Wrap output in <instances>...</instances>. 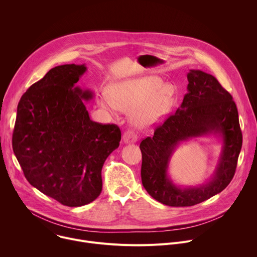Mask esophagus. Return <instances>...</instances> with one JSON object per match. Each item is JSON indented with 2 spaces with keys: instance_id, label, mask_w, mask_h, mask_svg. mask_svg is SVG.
<instances>
[{
  "instance_id": "1",
  "label": "esophagus",
  "mask_w": 257,
  "mask_h": 257,
  "mask_svg": "<svg viewBox=\"0 0 257 257\" xmlns=\"http://www.w3.org/2000/svg\"><path fill=\"white\" fill-rule=\"evenodd\" d=\"M137 134L133 131H126L123 135V140L125 143H133V142H136L137 141Z\"/></svg>"
}]
</instances>
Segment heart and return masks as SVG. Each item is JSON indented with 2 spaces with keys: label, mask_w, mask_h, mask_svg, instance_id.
I'll return each mask as SVG.
<instances>
[{
  "label": "heart",
  "mask_w": 257,
  "mask_h": 257,
  "mask_svg": "<svg viewBox=\"0 0 257 257\" xmlns=\"http://www.w3.org/2000/svg\"><path fill=\"white\" fill-rule=\"evenodd\" d=\"M101 106L114 113L116 108L130 111L136 127H148L160 122L171 111L173 95L161 78L144 76L113 82L106 89Z\"/></svg>",
  "instance_id": "heart-1"
}]
</instances>
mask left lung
<instances>
[{
  "label": "left lung",
  "instance_id": "left-lung-1",
  "mask_svg": "<svg viewBox=\"0 0 257 257\" xmlns=\"http://www.w3.org/2000/svg\"><path fill=\"white\" fill-rule=\"evenodd\" d=\"M188 92L181 106L155 133L140 143L141 180L148 193L169 206H191L222 192L232 181L242 148L238 111L232 95L213 77L200 70L187 74ZM219 134L223 149L212 180L196 188L181 189L172 184L167 167L181 141L206 134Z\"/></svg>",
  "mask_w": 257,
  "mask_h": 257
}]
</instances>
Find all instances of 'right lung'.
Returning <instances> with one entry per match:
<instances>
[{
  "instance_id": "1",
  "label": "right lung",
  "mask_w": 257,
  "mask_h": 257,
  "mask_svg": "<svg viewBox=\"0 0 257 257\" xmlns=\"http://www.w3.org/2000/svg\"><path fill=\"white\" fill-rule=\"evenodd\" d=\"M84 65L51 69L21 96L12 146L30 184L66 206H82L101 192V169L118 149L120 128L90 120L82 99L93 93L75 86Z\"/></svg>"
}]
</instances>
